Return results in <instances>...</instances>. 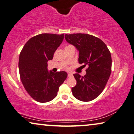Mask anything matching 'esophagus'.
Wrapping results in <instances>:
<instances>
[{
  "instance_id": "esophagus-1",
  "label": "esophagus",
  "mask_w": 134,
  "mask_h": 134,
  "mask_svg": "<svg viewBox=\"0 0 134 134\" xmlns=\"http://www.w3.org/2000/svg\"><path fill=\"white\" fill-rule=\"evenodd\" d=\"M72 76V73H70V72L68 73V76H69V77H70V76Z\"/></svg>"
}]
</instances>
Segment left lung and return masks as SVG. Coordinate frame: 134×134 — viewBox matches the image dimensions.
Returning <instances> with one entry per match:
<instances>
[{
  "label": "left lung",
  "instance_id": "obj_1",
  "mask_svg": "<svg viewBox=\"0 0 134 134\" xmlns=\"http://www.w3.org/2000/svg\"><path fill=\"white\" fill-rule=\"evenodd\" d=\"M65 38L79 51V63L88 65L84 76L74 74L76 85L72 88L73 95L83 102L92 100L101 94L109 79L111 53L105 43L93 35L73 34L65 35Z\"/></svg>",
  "mask_w": 134,
  "mask_h": 134
}]
</instances>
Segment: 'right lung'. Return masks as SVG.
I'll list each match as a JSON object with an SVG mask.
<instances>
[{
	"instance_id": "obj_1",
	"label": "right lung",
	"mask_w": 134,
	"mask_h": 134,
	"mask_svg": "<svg viewBox=\"0 0 134 134\" xmlns=\"http://www.w3.org/2000/svg\"><path fill=\"white\" fill-rule=\"evenodd\" d=\"M64 34H42L29 39L19 54L18 67L25 90L35 100L44 103L56 97L67 76L64 71L48 70V60L64 39Z\"/></svg>"
}]
</instances>
